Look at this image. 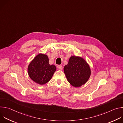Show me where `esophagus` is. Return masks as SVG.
<instances>
[{
    "mask_svg": "<svg viewBox=\"0 0 123 123\" xmlns=\"http://www.w3.org/2000/svg\"><path fill=\"white\" fill-rule=\"evenodd\" d=\"M57 68H58V69H60V70H62V68H63V67H62L61 65H58Z\"/></svg>",
    "mask_w": 123,
    "mask_h": 123,
    "instance_id": "1",
    "label": "esophagus"
}]
</instances>
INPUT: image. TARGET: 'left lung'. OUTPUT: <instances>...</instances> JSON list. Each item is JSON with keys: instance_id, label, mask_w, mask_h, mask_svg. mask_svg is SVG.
<instances>
[{"instance_id": "1", "label": "left lung", "mask_w": 123, "mask_h": 123, "mask_svg": "<svg viewBox=\"0 0 123 123\" xmlns=\"http://www.w3.org/2000/svg\"><path fill=\"white\" fill-rule=\"evenodd\" d=\"M64 72L68 82L77 87L85 84L89 80L91 68L85 59L79 56H72L64 68Z\"/></svg>"}]
</instances>
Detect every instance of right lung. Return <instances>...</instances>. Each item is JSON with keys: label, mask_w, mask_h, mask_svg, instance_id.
<instances>
[{"label": "right lung", "mask_w": 123, "mask_h": 123, "mask_svg": "<svg viewBox=\"0 0 123 123\" xmlns=\"http://www.w3.org/2000/svg\"><path fill=\"white\" fill-rule=\"evenodd\" d=\"M56 69L54 65H50L46 55L39 54L31 62L28 67V73L31 79L42 85L48 83Z\"/></svg>", "instance_id": "obj_1"}]
</instances>
